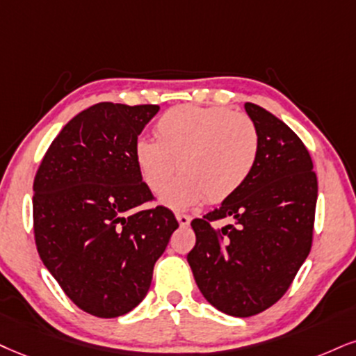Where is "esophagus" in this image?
<instances>
[{
	"label": "esophagus",
	"instance_id": "1",
	"mask_svg": "<svg viewBox=\"0 0 356 356\" xmlns=\"http://www.w3.org/2000/svg\"><path fill=\"white\" fill-rule=\"evenodd\" d=\"M177 219H178L179 226H181V227L190 226V222H191V218L188 216V214H183V213H177Z\"/></svg>",
	"mask_w": 356,
	"mask_h": 356
}]
</instances>
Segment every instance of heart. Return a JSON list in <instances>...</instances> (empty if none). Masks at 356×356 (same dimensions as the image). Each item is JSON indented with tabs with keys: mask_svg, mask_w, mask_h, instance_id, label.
Returning a JSON list of instances; mask_svg holds the SVG:
<instances>
[{
	"mask_svg": "<svg viewBox=\"0 0 356 356\" xmlns=\"http://www.w3.org/2000/svg\"><path fill=\"white\" fill-rule=\"evenodd\" d=\"M155 135L156 142L135 143V163L153 193H163L179 170L183 178L161 196L173 209L231 198L251 177L261 150L256 122L226 107L178 105L158 118Z\"/></svg>",
	"mask_w": 356,
	"mask_h": 356,
	"instance_id": "heart-1",
	"label": "heart"
}]
</instances>
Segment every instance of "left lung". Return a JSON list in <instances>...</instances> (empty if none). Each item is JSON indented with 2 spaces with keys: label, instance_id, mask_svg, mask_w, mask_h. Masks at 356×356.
Masks as SVG:
<instances>
[{
  "label": "left lung",
  "instance_id": "1",
  "mask_svg": "<svg viewBox=\"0 0 356 356\" xmlns=\"http://www.w3.org/2000/svg\"><path fill=\"white\" fill-rule=\"evenodd\" d=\"M261 135L248 181L219 208L193 219L196 244L188 254L201 293L232 317H251L291 287L312 248L317 177L302 140L282 120L245 102ZM235 221L219 230L211 222Z\"/></svg>",
  "mask_w": 356,
  "mask_h": 356
}]
</instances>
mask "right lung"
Segmentation results:
<instances>
[{
    "mask_svg": "<svg viewBox=\"0 0 356 356\" xmlns=\"http://www.w3.org/2000/svg\"><path fill=\"white\" fill-rule=\"evenodd\" d=\"M158 105L100 102L77 113L47 148L34 177L39 257L65 296L100 318L145 299L153 266L178 227L153 200L135 163V143Z\"/></svg>",
    "mask_w": 356,
    "mask_h": 356,
    "instance_id": "add662e5",
    "label": "right lung"
}]
</instances>
